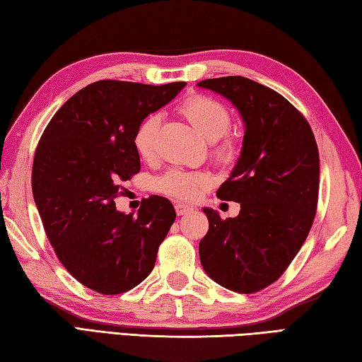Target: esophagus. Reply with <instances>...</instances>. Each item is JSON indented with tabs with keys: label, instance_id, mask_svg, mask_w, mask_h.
<instances>
[{
	"label": "esophagus",
	"instance_id": "obj_1",
	"mask_svg": "<svg viewBox=\"0 0 362 362\" xmlns=\"http://www.w3.org/2000/svg\"><path fill=\"white\" fill-rule=\"evenodd\" d=\"M175 211H177V215H187V214H189V211H193V209L189 207V205H187V204H180V202H177L175 205Z\"/></svg>",
	"mask_w": 362,
	"mask_h": 362
}]
</instances>
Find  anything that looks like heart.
<instances>
[{"label":"heart","instance_id":"heart-1","mask_svg":"<svg viewBox=\"0 0 362 362\" xmlns=\"http://www.w3.org/2000/svg\"><path fill=\"white\" fill-rule=\"evenodd\" d=\"M179 112L201 136L215 143L214 157L218 161L230 163L237 155L235 143L226 138L230 127V112L226 106L209 95H189L179 106ZM161 124L158 112H151L138 124L133 134V146L141 158L151 160L157 152V134ZM210 185L207 173H189L180 169H171L155 180V188L177 199L191 201Z\"/></svg>","mask_w":362,"mask_h":362}]
</instances>
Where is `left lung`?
I'll use <instances>...</instances> for the list:
<instances>
[{
  "mask_svg": "<svg viewBox=\"0 0 362 362\" xmlns=\"http://www.w3.org/2000/svg\"><path fill=\"white\" fill-rule=\"evenodd\" d=\"M197 86L230 100L246 129L237 165L216 191L238 202L240 214L221 219L204 209L201 264L232 292H259L281 278L313 228L320 182L314 133L287 98L250 78H210Z\"/></svg>",
  "mask_w": 362,
  "mask_h": 362,
  "instance_id": "left-lung-1",
  "label": "left lung"
}]
</instances>
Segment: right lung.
Wrapping results in <instances>:
<instances>
[{"mask_svg":"<svg viewBox=\"0 0 362 362\" xmlns=\"http://www.w3.org/2000/svg\"><path fill=\"white\" fill-rule=\"evenodd\" d=\"M185 86L92 83L42 133L33 163L34 202L61 264L98 293H124L143 282L174 223L166 197L143 199L136 216L116 210L115 199L120 182L139 173L133 146L138 124Z\"/></svg>","mask_w":362,"mask_h":362,"instance_id":"obj_1","label":"right lung"}]
</instances>
